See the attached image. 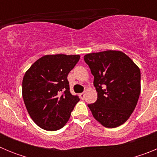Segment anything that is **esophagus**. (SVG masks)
Returning a JSON list of instances; mask_svg holds the SVG:
<instances>
[{
	"mask_svg": "<svg viewBox=\"0 0 157 157\" xmlns=\"http://www.w3.org/2000/svg\"><path fill=\"white\" fill-rule=\"evenodd\" d=\"M79 97L81 99H83L84 97H85V93H81V94H79Z\"/></svg>",
	"mask_w": 157,
	"mask_h": 157,
	"instance_id": "34e87169",
	"label": "esophagus"
}]
</instances>
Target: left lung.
I'll list each match as a JSON object with an SVG mask.
<instances>
[{
  "mask_svg": "<svg viewBox=\"0 0 157 157\" xmlns=\"http://www.w3.org/2000/svg\"><path fill=\"white\" fill-rule=\"evenodd\" d=\"M84 60L94 75L98 93L95 103L88 105L93 116L108 128L122 125L133 113L139 98V67L121 51L88 53Z\"/></svg>",
  "mask_w": 157,
  "mask_h": 157,
  "instance_id": "1",
  "label": "left lung"
}]
</instances>
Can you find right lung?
<instances>
[{
  "label": "right lung",
  "mask_w": 157,
  "mask_h": 157,
  "mask_svg": "<svg viewBox=\"0 0 157 157\" xmlns=\"http://www.w3.org/2000/svg\"><path fill=\"white\" fill-rule=\"evenodd\" d=\"M79 55H45L26 71L23 78V101L33 121L49 131L62 128L80 101L70 93L69 72Z\"/></svg>",
  "instance_id": "right-lung-1"
}]
</instances>
